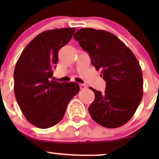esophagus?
Instances as JSON below:
<instances>
[{"mask_svg":"<svg viewBox=\"0 0 159 159\" xmlns=\"http://www.w3.org/2000/svg\"><path fill=\"white\" fill-rule=\"evenodd\" d=\"M80 89L81 90H84V89H88V86L84 84H80Z\"/></svg>","mask_w":159,"mask_h":159,"instance_id":"1","label":"esophagus"}]
</instances>
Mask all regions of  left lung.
I'll return each mask as SVG.
<instances>
[{
    "label": "left lung",
    "instance_id": "left-lung-1",
    "mask_svg": "<svg viewBox=\"0 0 159 159\" xmlns=\"http://www.w3.org/2000/svg\"><path fill=\"white\" fill-rule=\"evenodd\" d=\"M74 38L89 53L95 69L102 70L101 76L106 82L104 93L89 88L95 95L89 107L91 118L103 127H121L134 115L143 96L137 58L121 40L105 30L81 28Z\"/></svg>",
    "mask_w": 159,
    "mask_h": 159
}]
</instances>
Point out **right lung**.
Segmentation results:
<instances>
[{"mask_svg": "<svg viewBox=\"0 0 159 159\" xmlns=\"http://www.w3.org/2000/svg\"><path fill=\"white\" fill-rule=\"evenodd\" d=\"M75 31V28H68L39 34L24 49L16 63V100L27 120L40 129L57 124L68 102L79 92L78 83H59L52 78L59 50L69 42Z\"/></svg>", "mask_w": 159, "mask_h": 159, "instance_id": "add662e5", "label": "right lung"}]
</instances>
